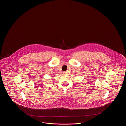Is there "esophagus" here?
Listing matches in <instances>:
<instances>
[{"mask_svg": "<svg viewBox=\"0 0 126 126\" xmlns=\"http://www.w3.org/2000/svg\"><path fill=\"white\" fill-rule=\"evenodd\" d=\"M63 74H64V75H66V74H67V72H63Z\"/></svg>", "mask_w": 126, "mask_h": 126, "instance_id": "obj_1", "label": "esophagus"}]
</instances>
